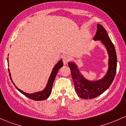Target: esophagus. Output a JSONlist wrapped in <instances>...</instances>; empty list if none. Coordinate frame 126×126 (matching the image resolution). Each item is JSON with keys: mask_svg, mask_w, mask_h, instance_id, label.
<instances>
[{"mask_svg": "<svg viewBox=\"0 0 126 126\" xmlns=\"http://www.w3.org/2000/svg\"><path fill=\"white\" fill-rule=\"evenodd\" d=\"M63 64L66 65V64H67L68 63V61H70V59H69V58L68 57V56H63Z\"/></svg>", "mask_w": 126, "mask_h": 126, "instance_id": "34e87169", "label": "esophagus"}]
</instances>
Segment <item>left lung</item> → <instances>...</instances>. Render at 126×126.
I'll use <instances>...</instances> for the list:
<instances>
[{
  "instance_id": "left-lung-1",
  "label": "left lung",
  "mask_w": 126,
  "mask_h": 126,
  "mask_svg": "<svg viewBox=\"0 0 126 126\" xmlns=\"http://www.w3.org/2000/svg\"><path fill=\"white\" fill-rule=\"evenodd\" d=\"M94 39L101 41L109 55L108 70L104 78L97 81H89L81 74L75 63H68L76 92L79 97L85 99L94 98L108 89L116 74L117 61L115 47L105 28L102 25L97 24L96 33Z\"/></svg>"
}]
</instances>
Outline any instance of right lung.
I'll return each mask as SVG.
<instances>
[{
	"label": "right lung",
	"instance_id": "obj_1",
	"mask_svg": "<svg viewBox=\"0 0 126 126\" xmlns=\"http://www.w3.org/2000/svg\"><path fill=\"white\" fill-rule=\"evenodd\" d=\"M63 66V60H61L58 63L56 64L55 65L54 68H53V70H52L51 74H50V77H49V80L47 81V84L46 85V87L41 92H36L34 93V94H27V93L24 92L23 91L18 89L16 86L15 85V84L13 83L12 81V79H11V73L9 72V69H8V71H9V77L10 79H11V81H12L13 84L15 85V87L18 90H19V92L25 95V96L28 97L29 98L31 99L34 100V101H42V100H45L48 97L50 96V94H51L52 92V86H53V81H54L55 79L56 74L58 73V71L59 69L61 68Z\"/></svg>",
	"mask_w": 126,
	"mask_h": 126
}]
</instances>
